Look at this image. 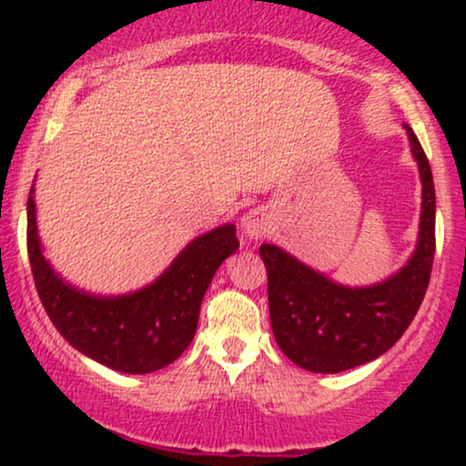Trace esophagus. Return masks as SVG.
I'll return each instance as SVG.
<instances>
[{
  "label": "esophagus",
  "instance_id": "obj_1",
  "mask_svg": "<svg viewBox=\"0 0 466 466\" xmlns=\"http://www.w3.org/2000/svg\"><path fill=\"white\" fill-rule=\"evenodd\" d=\"M271 228H273L271 216L263 208H252L241 216V231H244L246 239L250 241L263 239L265 235L271 233Z\"/></svg>",
  "mask_w": 466,
  "mask_h": 466
}]
</instances>
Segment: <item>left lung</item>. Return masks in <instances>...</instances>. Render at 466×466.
<instances>
[{"label": "left lung", "instance_id": "obj_1", "mask_svg": "<svg viewBox=\"0 0 466 466\" xmlns=\"http://www.w3.org/2000/svg\"><path fill=\"white\" fill-rule=\"evenodd\" d=\"M422 180L416 250L390 278L343 286L273 244L258 248L267 267L271 329L289 359L311 373H339L380 359L400 339L429 289L435 258V184L416 133L405 125Z\"/></svg>", "mask_w": 466, "mask_h": 466}]
</instances>
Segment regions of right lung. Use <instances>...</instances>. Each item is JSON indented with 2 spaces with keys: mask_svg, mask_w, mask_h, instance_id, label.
<instances>
[{
  "mask_svg": "<svg viewBox=\"0 0 466 466\" xmlns=\"http://www.w3.org/2000/svg\"><path fill=\"white\" fill-rule=\"evenodd\" d=\"M238 248L235 225H220L190 241L152 284L129 295L99 297L66 282L44 257L34 187L29 193L27 250L44 309L78 352L120 373L158 371L188 348L203 295Z\"/></svg>",
  "mask_w": 466,
  "mask_h": 466,
  "instance_id": "right-lung-1",
  "label": "right lung"
}]
</instances>
